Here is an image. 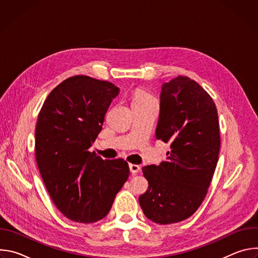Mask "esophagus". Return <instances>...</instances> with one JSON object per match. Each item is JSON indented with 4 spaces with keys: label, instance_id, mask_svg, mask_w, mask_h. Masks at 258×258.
I'll return each mask as SVG.
<instances>
[{
    "label": "esophagus",
    "instance_id": "1",
    "mask_svg": "<svg viewBox=\"0 0 258 258\" xmlns=\"http://www.w3.org/2000/svg\"><path fill=\"white\" fill-rule=\"evenodd\" d=\"M130 169H131V172L135 175L141 170V167L140 165H137V164H130Z\"/></svg>",
    "mask_w": 258,
    "mask_h": 258
}]
</instances>
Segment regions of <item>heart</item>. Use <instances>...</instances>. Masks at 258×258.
<instances>
[{
	"mask_svg": "<svg viewBox=\"0 0 258 258\" xmlns=\"http://www.w3.org/2000/svg\"><path fill=\"white\" fill-rule=\"evenodd\" d=\"M155 99L149 95L148 93H146L143 90H137L134 95H133V104L134 103H144V102H150L154 101Z\"/></svg>",
	"mask_w": 258,
	"mask_h": 258,
	"instance_id": "heart-1",
	"label": "heart"
}]
</instances>
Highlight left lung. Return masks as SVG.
Instances as JSON below:
<instances>
[{
    "label": "left lung",
    "instance_id": "obj_1",
    "mask_svg": "<svg viewBox=\"0 0 258 258\" xmlns=\"http://www.w3.org/2000/svg\"><path fill=\"white\" fill-rule=\"evenodd\" d=\"M156 139L170 144V151L159 165L143 167L149 187L139 202L153 223L169 225L199 208L218 161L217 110L194 80L178 76L162 86Z\"/></svg>",
    "mask_w": 258,
    "mask_h": 258
}]
</instances>
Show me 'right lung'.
<instances>
[{"label":"right lung","instance_id":"right-lung-1","mask_svg":"<svg viewBox=\"0 0 258 258\" xmlns=\"http://www.w3.org/2000/svg\"><path fill=\"white\" fill-rule=\"evenodd\" d=\"M118 92L109 82L75 76L49 94L39 113L36 164L55 206L73 222L105 217L128 178L124 159L103 160L89 151Z\"/></svg>","mask_w":258,"mask_h":258}]
</instances>
